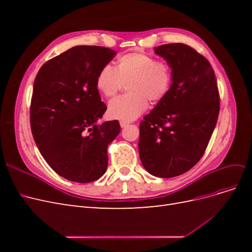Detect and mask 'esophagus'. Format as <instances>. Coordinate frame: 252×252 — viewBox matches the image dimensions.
<instances>
[{"label": "esophagus", "instance_id": "1", "mask_svg": "<svg viewBox=\"0 0 252 252\" xmlns=\"http://www.w3.org/2000/svg\"><path fill=\"white\" fill-rule=\"evenodd\" d=\"M120 125H121V127H122V128H124V127H126V126H128V125H129V122H126V121H121V122H120Z\"/></svg>", "mask_w": 252, "mask_h": 252}]
</instances>
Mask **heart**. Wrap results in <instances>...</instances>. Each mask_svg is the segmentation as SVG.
<instances>
[{"mask_svg":"<svg viewBox=\"0 0 252 252\" xmlns=\"http://www.w3.org/2000/svg\"><path fill=\"white\" fill-rule=\"evenodd\" d=\"M172 80L170 66L141 52L118 58L116 66H104L96 75V88L106 97H112L127 82L128 94L112 100L108 114L112 119L132 121L146 110L148 101L158 103L166 96Z\"/></svg>","mask_w":252,"mask_h":252,"instance_id":"1","label":"heart"}]
</instances>
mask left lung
Listing matches in <instances>:
<instances>
[{
	"label": "left lung",
	"mask_w": 252,
	"mask_h": 252,
	"mask_svg": "<svg viewBox=\"0 0 252 252\" xmlns=\"http://www.w3.org/2000/svg\"><path fill=\"white\" fill-rule=\"evenodd\" d=\"M171 68L169 91L140 123L139 154L150 174L173 178L200 161L215 130L220 96L210 63L185 44L155 47Z\"/></svg>",
	"instance_id": "obj_1"
}]
</instances>
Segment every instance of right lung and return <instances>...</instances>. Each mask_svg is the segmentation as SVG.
<instances>
[{
  "label": "right lung",
  "instance_id": "1",
  "mask_svg": "<svg viewBox=\"0 0 252 252\" xmlns=\"http://www.w3.org/2000/svg\"><path fill=\"white\" fill-rule=\"evenodd\" d=\"M117 52L100 46H75L49 60L37 72L30 126L45 161L59 175L77 183L100 179L107 169L108 145L121 127L105 113L96 75Z\"/></svg>",
  "mask_w": 252,
  "mask_h": 252
}]
</instances>
